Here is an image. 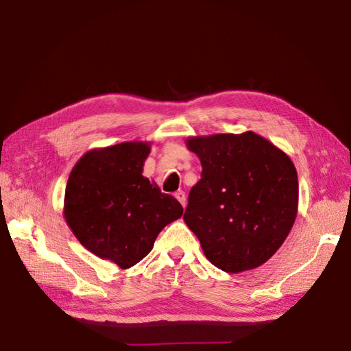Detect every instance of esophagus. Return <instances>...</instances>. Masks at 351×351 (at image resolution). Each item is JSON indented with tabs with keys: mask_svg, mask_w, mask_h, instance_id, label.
<instances>
[{
	"mask_svg": "<svg viewBox=\"0 0 351 351\" xmlns=\"http://www.w3.org/2000/svg\"><path fill=\"white\" fill-rule=\"evenodd\" d=\"M175 197L180 200V204L182 205V206H185V204H187V197H185V193L182 191V190H180V191H176L175 193Z\"/></svg>",
	"mask_w": 351,
	"mask_h": 351,
	"instance_id": "34e87169",
	"label": "esophagus"
}]
</instances>
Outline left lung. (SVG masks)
Wrapping results in <instances>:
<instances>
[{
  "mask_svg": "<svg viewBox=\"0 0 351 351\" xmlns=\"http://www.w3.org/2000/svg\"><path fill=\"white\" fill-rule=\"evenodd\" d=\"M202 175L190 190L184 221L210 263L241 273L270 259L293 228L299 181L289 156L258 134L190 137Z\"/></svg>",
  "mask_w": 351,
  "mask_h": 351,
  "instance_id": "obj_1",
  "label": "left lung"
}]
</instances>
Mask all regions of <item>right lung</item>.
<instances>
[{"label": "right lung", "mask_w": 351, "mask_h": 351, "mask_svg": "<svg viewBox=\"0 0 351 351\" xmlns=\"http://www.w3.org/2000/svg\"><path fill=\"white\" fill-rule=\"evenodd\" d=\"M149 152L143 141L93 149L73 166L66 185L64 219L73 235L123 270L140 263L162 228L184 211L141 175Z\"/></svg>", "instance_id": "1"}]
</instances>
